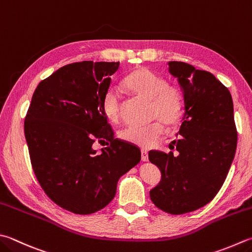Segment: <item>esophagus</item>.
<instances>
[{"mask_svg": "<svg viewBox=\"0 0 252 252\" xmlns=\"http://www.w3.org/2000/svg\"><path fill=\"white\" fill-rule=\"evenodd\" d=\"M141 160L142 161H148V153L146 150H141Z\"/></svg>", "mask_w": 252, "mask_h": 252, "instance_id": "1", "label": "esophagus"}]
</instances>
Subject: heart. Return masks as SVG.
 <instances>
[{"instance_id":"heart-1","label":"heart","mask_w":252,"mask_h":252,"mask_svg":"<svg viewBox=\"0 0 252 252\" xmlns=\"http://www.w3.org/2000/svg\"><path fill=\"white\" fill-rule=\"evenodd\" d=\"M124 85L137 96L149 101L150 117L158 120L147 126H127L120 132L122 140L141 148L154 147L162 136L164 127L173 128L181 122L184 98L177 84L168 83L162 75L148 68H138L127 75ZM103 112L108 121L116 123L121 116V95L115 87L108 88L102 99Z\"/></svg>"}]
</instances>
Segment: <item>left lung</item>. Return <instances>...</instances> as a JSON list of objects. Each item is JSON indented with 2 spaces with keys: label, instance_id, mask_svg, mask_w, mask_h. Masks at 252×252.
Returning <instances> with one entry per match:
<instances>
[{
  "label": "left lung",
  "instance_id": "8db88e82",
  "mask_svg": "<svg viewBox=\"0 0 252 252\" xmlns=\"http://www.w3.org/2000/svg\"><path fill=\"white\" fill-rule=\"evenodd\" d=\"M169 71L181 85L185 113L177 150L149 151L161 171V181L150 198L161 211L185 214L210 203L224 184L237 148V129L230 92L211 72L170 61Z\"/></svg>",
  "mask_w": 252,
  "mask_h": 252
}]
</instances>
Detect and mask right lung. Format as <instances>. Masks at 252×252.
I'll list each match as a JSON object with an SVG mask.
<instances>
[{"instance_id": "1", "label": "right lung", "mask_w": 252, "mask_h": 252, "mask_svg": "<svg viewBox=\"0 0 252 252\" xmlns=\"http://www.w3.org/2000/svg\"><path fill=\"white\" fill-rule=\"evenodd\" d=\"M120 63L81 61L42 80L24 122L31 162L41 189L63 210L93 214L110 203L123 174L140 162L138 147L114 137L102 108ZM96 141L109 147L96 154Z\"/></svg>"}]
</instances>
